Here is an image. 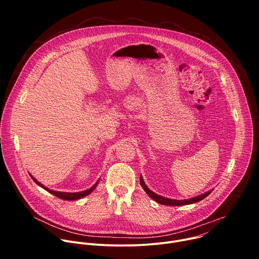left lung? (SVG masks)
Segmentation results:
<instances>
[{
  "mask_svg": "<svg viewBox=\"0 0 259 259\" xmlns=\"http://www.w3.org/2000/svg\"><path fill=\"white\" fill-rule=\"evenodd\" d=\"M140 184L142 189L145 191V193L149 195L153 200H155L156 202L162 204V205H167V206H183V205H190V204H194V203H197L203 199H205L208 195H210V193L212 192L209 191V192H206L204 193L203 195H200V196H197V197H194L192 199H187V200H173V199H168V198H165V197H162V196H159L157 195L156 193L152 192L149 188H147L145 186V183L142 179V176H140Z\"/></svg>",
  "mask_w": 259,
  "mask_h": 259,
  "instance_id": "obj_1",
  "label": "left lung"
}]
</instances>
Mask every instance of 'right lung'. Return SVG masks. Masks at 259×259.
Wrapping results in <instances>:
<instances>
[{"mask_svg":"<svg viewBox=\"0 0 259 259\" xmlns=\"http://www.w3.org/2000/svg\"><path fill=\"white\" fill-rule=\"evenodd\" d=\"M30 175V177L32 178V180L38 184L39 187H41V188H43L44 190H46L47 192H49L50 194H52V195H54L55 197H57V198H59V199H62V200H66V201H73V200H79V199H81V198H83V197H86V196H88L89 194H91L94 190H95V188H96V186L98 184V182H99V179L96 181V183L94 184V186H92L89 190H86V191H83V192H79V193H64V192H56V191H52V190H50V189H48V188H46V187H44L43 184L41 183V182H39L38 180H36L31 174H29Z\"/></svg>","mask_w":259,"mask_h":259,"instance_id":"right-lung-1","label":"right lung"}]
</instances>
